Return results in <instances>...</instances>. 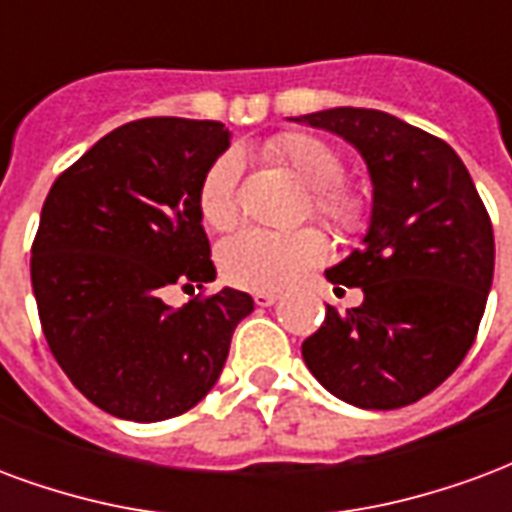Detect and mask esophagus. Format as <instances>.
<instances>
[{"mask_svg":"<svg viewBox=\"0 0 512 512\" xmlns=\"http://www.w3.org/2000/svg\"><path fill=\"white\" fill-rule=\"evenodd\" d=\"M253 302H256V305H261V308H270V305H275V302H278V294H275V292H256V294H253Z\"/></svg>","mask_w":512,"mask_h":512,"instance_id":"obj_1","label":"esophagus"}]
</instances>
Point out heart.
I'll list each match as a JSON object with an SVG mask.
<instances>
[{"mask_svg":"<svg viewBox=\"0 0 512 512\" xmlns=\"http://www.w3.org/2000/svg\"><path fill=\"white\" fill-rule=\"evenodd\" d=\"M264 155L278 160L311 190V210L338 231H357L365 223V201L346 188L341 149L313 133H278L264 144ZM240 152L226 149L212 160L199 185V215L215 231L231 229L240 218ZM327 237L319 229H245L220 245L223 278L251 292H281L327 259Z\"/></svg>","mask_w":512,"mask_h":512,"instance_id":"1","label":"heart"}]
</instances>
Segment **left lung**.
Wrapping results in <instances>:
<instances>
[{
  "label": "left lung",
  "instance_id": "left-lung-1",
  "mask_svg": "<svg viewBox=\"0 0 512 512\" xmlns=\"http://www.w3.org/2000/svg\"><path fill=\"white\" fill-rule=\"evenodd\" d=\"M292 119L349 141L374 182L363 248L324 272L363 289V305H327L302 360L346 404H414L461 365L486 311L494 229L483 199L450 144L393 114L343 106Z\"/></svg>",
  "mask_w": 512,
  "mask_h": 512
}]
</instances>
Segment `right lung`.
Instances as JSON below:
<instances>
[{"label":"right lung","instance_id":"add662e5","mask_svg":"<svg viewBox=\"0 0 512 512\" xmlns=\"http://www.w3.org/2000/svg\"><path fill=\"white\" fill-rule=\"evenodd\" d=\"M231 133L212 119L147 117L111 130L51 185L32 242V292L59 368L103 412L158 423L210 393L251 294L215 281L199 185Z\"/></svg>","mask_w":512,"mask_h":512}]
</instances>
